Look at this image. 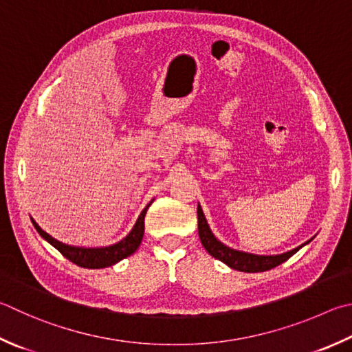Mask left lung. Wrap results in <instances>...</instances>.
I'll return each mask as SVG.
<instances>
[{
    "mask_svg": "<svg viewBox=\"0 0 352 352\" xmlns=\"http://www.w3.org/2000/svg\"><path fill=\"white\" fill-rule=\"evenodd\" d=\"M197 217H198V235H200L201 245L204 249L212 255L214 258L223 261V263L228 265L232 270H237L241 272H263V271H270L272 267H276L278 265H282L283 261H286L289 257H292L300 248H303L305 245H308L309 241L303 243L298 248L292 249V251H287L278 255H255V254H249V252H243L237 251V249H232L226 245H223L221 241L215 239V235L212 231L209 229V225L206 219H204V214L201 210V206L198 204L197 208Z\"/></svg>",
    "mask_w": 352,
    "mask_h": 352,
    "instance_id": "8db88e82",
    "label": "left lung"
}]
</instances>
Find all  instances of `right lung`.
Listing matches in <instances>:
<instances>
[{
	"mask_svg": "<svg viewBox=\"0 0 352 352\" xmlns=\"http://www.w3.org/2000/svg\"><path fill=\"white\" fill-rule=\"evenodd\" d=\"M149 206L151 203L143 209V212L140 214L135 226L132 228V231L127 234L123 240L106 248L69 246V245H65V243L55 240L54 237H50V235L47 232H44L34 220H32V223H34L38 234H40L44 240L49 241L55 249H58V251L65 255L67 260L72 261V263L78 265L81 267H87V270H101V267H107L118 263L120 260L129 257V255H132L137 251L140 243L143 240L144 215Z\"/></svg>",
	"mask_w": 352,
	"mask_h": 352,
	"instance_id": "right-lung-1",
	"label": "right lung"
}]
</instances>
